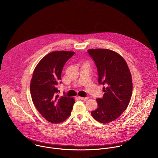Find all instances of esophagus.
Masks as SVG:
<instances>
[{
	"label": "esophagus",
	"instance_id": "34e87169",
	"mask_svg": "<svg viewBox=\"0 0 158 158\" xmlns=\"http://www.w3.org/2000/svg\"><path fill=\"white\" fill-rule=\"evenodd\" d=\"M79 98L82 100H86L88 98V97H79Z\"/></svg>",
	"mask_w": 158,
	"mask_h": 158
}]
</instances>
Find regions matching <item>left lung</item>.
Instances as JSON below:
<instances>
[{
    "label": "left lung",
    "mask_w": 158,
    "mask_h": 158,
    "mask_svg": "<svg viewBox=\"0 0 158 158\" xmlns=\"http://www.w3.org/2000/svg\"><path fill=\"white\" fill-rule=\"evenodd\" d=\"M97 68L98 83L103 85V97L96 99L98 108L91 112L98 122L108 123L127 109L132 95L133 83L128 66L118 53L109 49H89Z\"/></svg>",
    "instance_id": "left-lung-1"
}]
</instances>
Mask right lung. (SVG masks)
<instances>
[{
	"mask_svg": "<svg viewBox=\"0 0 158 158\" xmlns=\"http://www.w3.org/2000/svg\"><path fill=\"white\" fill-rule=\"evenodd\" d=\"M74 53L69 51L52 52L45 55L34 70L30 87L32 101L37 110L51 123L64 121L75 103L73 98L60 97L57 88L63 68Z\"/></svg>",
	"mask_w": 158,
	"mask_h": 158,
	"instance_id": "right-lung-1",
	"label": "right lung"
}]
</instances>
